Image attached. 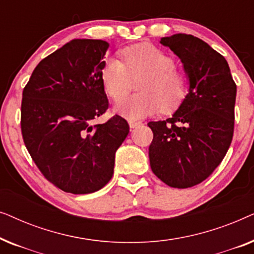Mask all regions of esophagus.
<instances>
[{"mask_svg":"<svg viewBox=\"0 0 254 254\" xmlns=\"http://www.w3.org/2000/svg\"><path fill=\"white\" fill-rule=\"evenodd\" d=\"M128 123H129L130 128H135V127L140 126V125L142 124L141 121H136V120H129V121H128Z\"/></svg>","mask_w":254,"mask_h":254,"instance_id":"1","label":"esophagus"}]
</instances>
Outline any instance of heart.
Returning <instances> with one entry per match:
<instances>
[{
  "mask_svg": "<svg viewBox=\"0 0 254 254\" xmlns=\"http://www.w3.org/2000/svg\"><path fill=\"white\" fill-rule=\"evenodd\" d=\"M124 61L117 57L105 59L102 81L107 95L118 100L127 92L131 77L142 76L140 93L121 99L117 110L129 119H140L161 109L169 113L178 109L187 96L189 79L175 68V60L164 51L150 45H138L123 52Z\"/></svg>",
  "mask_w": 254,
  "mask_h": 254,
  "instance_id": "b5f03b06",
  "label": "heart"
}]
</instances>
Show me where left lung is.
<instances>
[{
  "label": "left lung",
  "mask_w": 254,
  "mask_h": 254,
  "mask_svg": "<svg viewBox=\"0 0 254 254\" xmlns=\"http://www.w3.org/2000/svg\"><path fill=\"white\" fill-rule=\"evenodd\" d=\"M161 44L182 60L190 90L171 118L148 124L154 133L149 159L163 183L187 189L206 180L230 147L237 86L224 57L203 40L178 33Z\"/></svg>",
  "instance_id": "left-lung-1"
}]
</instances>
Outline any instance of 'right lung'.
<instances>
[{
  "label": "right lung",
  "instance_id": "obj_1",
  "mask_svg": "<svg viewBox=\"0 0 254 254\" xmlns=\"http://www.w3.org/2000/svg\"><path fill=\"white\" fill-rule=\"evenodd\" d=\"M104 40L74 39L43 59L23 90L24 144L48 182L72 194L99 190L129 133L123 117L93 120L109 109L102 81Z\"/></svg>",
  "mask_w": 254,
  "mask_h": 254
}]
</instances>
